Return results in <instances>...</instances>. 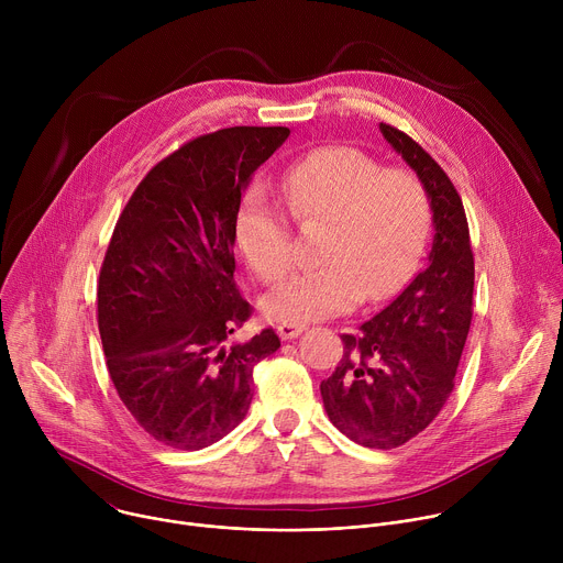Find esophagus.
Listing matches in <instances>:
<instances>
[{"label": "esophagus", "mask_w": 563, "mask_h": 563, "mask_svg": "<svg viewBox=\"0 0 563 563\" xmlns=\"http://www.w3.org/2000/svg\"><path fill=\"white\" fill-rule=\"evenodd\" d=\"M305 330H307L305 325H294V323H280V325L276 328V332H278V336H280L283 341H291V339L300 336Z\"/></svg>", "instance_id": "34e87169"}]
</instances>
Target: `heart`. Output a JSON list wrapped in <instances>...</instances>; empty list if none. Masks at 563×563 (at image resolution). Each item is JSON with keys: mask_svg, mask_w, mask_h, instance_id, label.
Returning <instances> with one entry per match:
<instances>
[{"mask_svg": "<svg viewBox=\"0 0 563 563\" xmlns=\"http://www.w3.org/2000/svg\"><path fill=\"white\" fill-rule=\"evenodd\" d=\"M291 218L325 224L320 267L296 274L265 300L278 323H311L350 311L361 298L383 300L419 265L432 220L426 185L406 169H383L361 148L332 144L302 155L280 176ZM235 240L263 285H278L296 265L287 211L250 189L235 213Z\"/></svg>", "mask_w": 563, "mask_h": 563, "instance_id": "heart-1", "label": "heart"}]
</instances>
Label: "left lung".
I'll use <instances>...</instances> for the list:
<instances>
[{"mask_svg":"<svg viewBox=\"0 0 563 563\" xmlns=\"http://www.w3.org/2000/svg\"><path fill=\"white\" fill-rule=\"evenodd\" d=\"M380 133L426 185L434 243L423 272L383 311L343 334V358L320 383L330 421L354 443L391 450L423 432L454 389L472 323L474 256L461 196L408 133Z\"/></svg>","mask_w":563,"mask_h":563,"instance_id":"left-lung-1","label":"left lung"}]
</instances>
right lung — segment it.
Returning a JSON list of instances; mask_svg holds the SVG:
<instances>
[{
    "label": "right lung",
    "mask_w": 563,
    "mask_h": 563,
    "mask_svg": "<svg viewBox=\"0 0 563 563\" xmlns=\"http://www.w3.org/2000/svg\"><path fill=\"white\" fill-rule=\"evenodd\" d=\"M287 126H231L189 140L144 176L120 213L98 280L109 376L137 426L202 450L245 419L272 328L231 343L252 305L235 289V213Z\"/></svg>",
    "instance_id": "1"
}]
</instances>
